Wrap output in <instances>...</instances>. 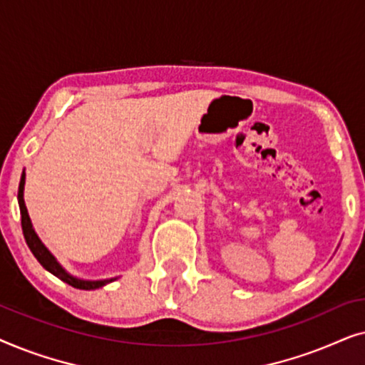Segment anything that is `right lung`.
Listing matches in <instances>:
<instances>
[{
    "mask_svg": "<svg viewBox=\"0 0 365 365\" xmlns=\"http://www.w3.org/2000/svg\"><path fill=\"white\" fill-rule=\"evenodd\" d=\"M23 189H24V173L21 174V181H19V189H18V202H19V211H21V227H23V234H24V239H26L28 247L31 249V252L34 254V257L38 259L39 264H41L46 271L54 274V276L61 279V281H64L66 284H69V286H73L76 289H86V291H89V289L103 287L104 284L114 281V279H108V281H81V279H76V277L69 276L68 272H64V269L59 266V264L56 262V259H54L51 256V252H49L48 249L43 246V242L39 241L36 232H34L31 221H29L26 206H24Z\"/></svg>",
    "mask_w": 365,
    "mask_h": 365,
    "instance_id": "add662e5",
    "label": "right lung"
}]
</instances>
